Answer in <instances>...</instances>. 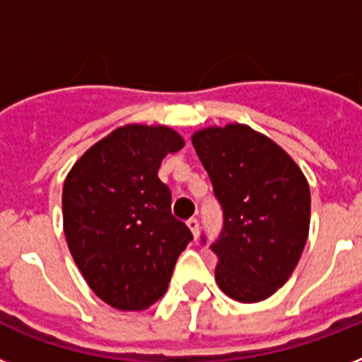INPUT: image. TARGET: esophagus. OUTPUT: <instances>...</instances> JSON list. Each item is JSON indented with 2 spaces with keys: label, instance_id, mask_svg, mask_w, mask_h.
Masks as SVG:
<instances>
[{
  "label": "esophagus",
  "instance_id": "34e87169",
  "mask_svg": "<svg viewBox=\"0 0 362 362\" xmlns=\"http://www.w3.org/2000/svg\"><path fill=\"white\" fill-rule=\"evenodd\" d=\"M187 227H189V231H192L193 238L197 240V237H199V221L195 220V218H192V220L187 221Z\"/></svg>",
  "mask_w": 362,
  "mask_h": 362
}]
</instances>
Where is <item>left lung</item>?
Returning a JSON list of instances; mask_svg holds the SVG:
<instances>
[{
  "label": "left lung",
  "mask_w": 362,
  "mask_h": 362,
  "mask_svg": "<svg viewBox=\"0 0 362 362\" xmlns=\"http://www.w3.org/2000/svg\"><path fill=\"white\" fill-rule=\"evenodd\" d=\"M192 142L223 209L216 281L238 303L269 298L289 280L310 231V186L293 158L246 124L195 131Z\"/></svg>",
  "instance_id": "obj_1"
}]
</instances>
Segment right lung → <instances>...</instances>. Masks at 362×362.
I'll use <instances>...</instances> for the list:
<instances>
[{"instance_id":"obj_1","label":"right lung","mask_w":362,"mask_h":362,"mask_svg":"<svg viewBox=\"0 0 362 362\" xmlns=\"http://www.w3.org/2000/svg\"><path fill=\"white\" fill-rule=\"evenodd\" d=\"M184 144L169 125H122L65 176V240L88 286L112 308L139 312L163 297L193 238L170 214L169 187L158 178L165 156Z\"/></svg>"}]
</instances>
